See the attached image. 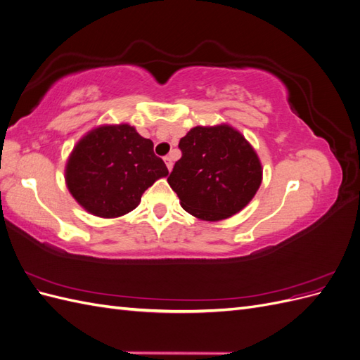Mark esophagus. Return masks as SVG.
<instances>
[{
	"mask_svg": "<svg viewBox=\"0 0 360 360\" xmlns=\"http://www.w3.org/2000/svg\"><path fill=\"white\" fill-rule=\"evenodd\" d=\"M163 160H165L168 169L171 171V169H172V158H171V156H165V158H163Z\"/></svg>",
	"mask_w": 360,
	"mask_h": 360,
	"instance_id": "obj_1",
	"label": "esophagus"
}]
</instances>
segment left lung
<instances>
[{"label": "left lung", "mask_w": 360, "mask_h": 360, "mask_svg": "<svg viewBox=\"0 0 360 360\" xmlns=\"http://www.w3.org/2000/svg\"><path fill=\"white\" fill-rule=\"evenodd\" d=\"M181 158L168 183L188 213L204 221L226 219L257 193L263 169L245 136L221 124L197 126L179 143Z\"/></svg>", "instance_id": "left-lung-1"}]
</instances>
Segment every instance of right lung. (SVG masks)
Instances as JSON below:
<instances>
[{"label": "right lung", "instance_id": "1", "mask_svg": "<svg viewBox=\"0 0 360 360\" xmlns=\"http://www.w3.org/2000/svg\"><path fill=\"white\" fill-rule=\"evenodd\" d=\"M168 168L153 151V143L129 124L102 126L86 134L73 148L66 183L86 212L118 217L132 212L143 193Z\"/></svg>", "mask_w": 360, "mask_h": 360}]
</instances>
